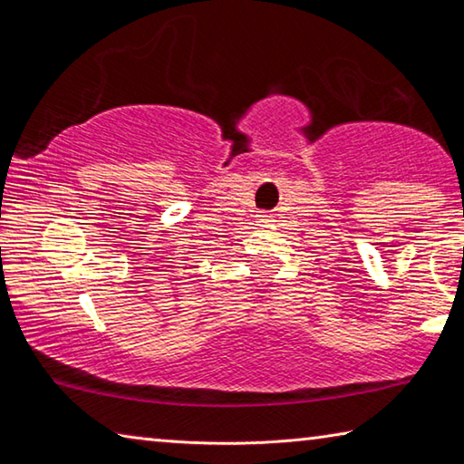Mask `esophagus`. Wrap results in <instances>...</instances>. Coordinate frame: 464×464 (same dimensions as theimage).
<instances>
[{"instance_id":"esophagus-1","label":"esophagus","mask_w":464,"mask_h":464,"mask_svg":"<svg viewBox=\"0 0 464 464\" xmlns=\"http://www.w3.org/2000/svg\"><path fill=\"white\" fill-rule=\"evenodd\" d=\"M270 218H272L270 215H260V218H257V223H272Z\"/></svg>"}]
</instances>
